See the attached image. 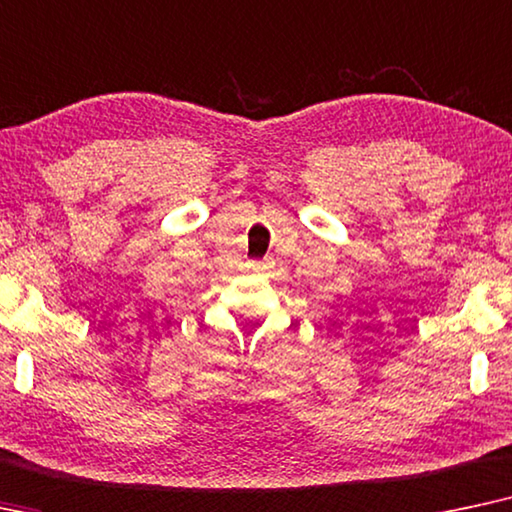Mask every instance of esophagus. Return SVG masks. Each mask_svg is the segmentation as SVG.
<instances>
[{
	"instance_id": "34e87169",
	"label": "esophagus",
	"mask_w": 512,
	"mask_h": 512,
	"mask_svg": "<svg viewBox=\"0 0 512 512\" xmlns=\"http://www.w3.org/2000/svg\"><path fill=\"white\" fill-rule=\"evenodd\" d=\"M269 267V260H257V262H248V269H252V271H262V269H267Z\"/></svg>"
}]
</instances>
